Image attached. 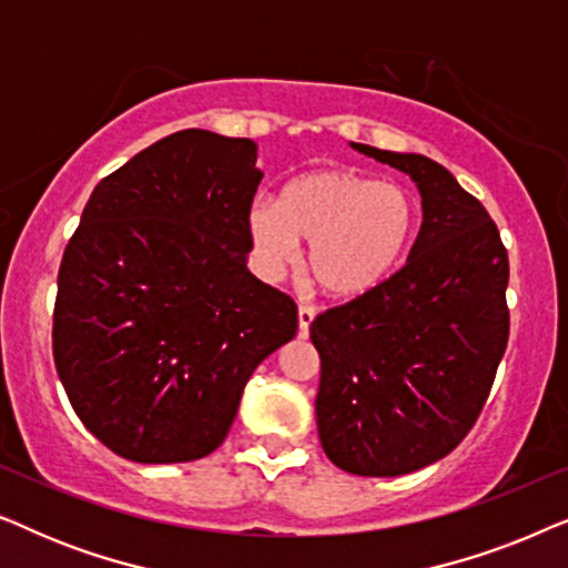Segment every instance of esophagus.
Segmentation results:
<instances>
[{
	"label": "esophagus",
	"mask_w": 568,
	"mask_h": 568,
	"mask_svg": "<svg viewBox=\"0 0 568 568\" xmlns=\"http://www.w3.org/2000/svg\"><path fill=\"white\" fill-rule=\"evenodd\" d=\"M297 317H300V336H307L310 323H313V317H315V307L307 305V302H302L297 310Z\"/></svg>",
	"instance_id": "34e87169"
}]
</instances>
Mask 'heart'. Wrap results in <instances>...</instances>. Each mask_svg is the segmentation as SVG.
<instances>
[{
    "mask_svg": "<svg viewBox=\"0 0 568 568\" xmlns=\"http://www.w3.org/2000/svg\"><path fill=\"white\" fill-rule=\"evenodd\" d=\"M418 201L398 183L362 170L331 168L297 175L278 204L253 201L247 232L261 266L284 268L310 243L307 268L323 292L354 300L383 286L416 243Z\"/></svg>",
    "mask_w": 568,
    "mask_h": 568,
    "instance_id": "obj_1",
    "label": "heart"
}]
</instances>
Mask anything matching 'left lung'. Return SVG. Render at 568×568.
Wrapping results in <instances>:
<instances>
[{
    "instance_id": "left-lung-1",
    "label": "left lung",
    "mask_w": 568,
    "mask_h": 568,
    "mask_svg": "<svg viewBox=\"0 0 568 568\" xmlns=\"http://www.w3.org/2000/svg\"><path fill=\"white\" fill-rule=\"evenodd\" d=\"M354 150L410 175L424 222L406 266L310 325L315 414L341 470L390 478L442 460L476 426L509 341V258L449 170L424 154Z\"/></svg>"
}]
</instances>
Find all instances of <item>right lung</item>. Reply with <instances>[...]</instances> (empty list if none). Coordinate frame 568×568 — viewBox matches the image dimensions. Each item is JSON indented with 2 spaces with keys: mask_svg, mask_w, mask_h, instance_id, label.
<instances>
[{
  "mask_svg": "<svg viewBox=\"0 0 568 568\" xmlns=\"http://www.w3.org/2000/svg\"><path fill=\"white\" fill-rule=\"evenodd\" d=\"M258 146L175 131L105 175L59 266L53 362L80 422L134 463L214 453L253 369L297 333L245 266Z\"/></svg>",
  "mask_w": 568,
  "mask_h": 568,
  "instance_id": "obj_1",
  "label": "right lung"
}]
</instances>
